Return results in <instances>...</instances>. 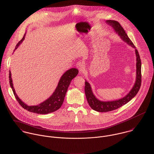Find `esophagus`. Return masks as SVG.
I'll list each match as a JSON object with an SVG mask.
<instances>
[{
	"mask_svg": "<svg viewBox=\"0 0 154 154\" xmlns=\"http://www.w3.org/2000/svg\"><path fill=\"white\" fill-rule=\"evenodd\" d=\"M76 66H77V68L79 69V72H80V73L83 71V69H84V68H85L84 65H83L82 62H79L77 63Z\"/></svg>",
	"mask_w": 154,
	"mask_h": 154,
	"instance_id": "1",
	"label": "esophagus"
}]
</instances>
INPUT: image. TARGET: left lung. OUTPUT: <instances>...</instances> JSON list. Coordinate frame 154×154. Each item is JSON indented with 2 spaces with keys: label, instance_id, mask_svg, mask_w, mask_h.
<instances>
[{
  "label": "left lung",
  "instance_id": "1",
  "mask_svg": "<svg viewBox=\"0 0 154 154\" xmlns=\"http://www.w3.org/2000/svg\"><path fill=\"white\" fill-rule=\"evenodd\" d=\"M106 23H107L108 25L111 26L113 28L115 32L118 34V35L121 37L123 41H124L128 45L135 49V54L136 57V77L134 86L127 95H125L122 99L112 101H101L97 99L93 93L91 85L86 80L85 91L87 100L90 106L93 110L100 112L111 111L117 109L123 106L124 105L126 104L138 93L142 82L141 60L138 51L136 49V47L134 46L131 40L128 38L125 31H124L123 27L119 22L114 20H106Z\"/></svg>",
  "mask_w": 154,
  "mask_h": 154
}]
</instances>
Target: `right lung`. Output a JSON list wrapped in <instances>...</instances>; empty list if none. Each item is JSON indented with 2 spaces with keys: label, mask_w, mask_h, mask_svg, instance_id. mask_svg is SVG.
I'll use <instances>...</instances> for the list:
<instances>
[{
  "label": "right lung",
  "mask_w": 154,
  "mask_h": 154,
  "mask_svg": "<svg viewBox=\"0 0 154 154\" xmlns=\"http://www.w3.org/2000/svg\"><path fill=\"white\" fill-rule=\"evenodd\" d=\"M25 36L26 33L24 34L23 38L16 45L14 51L18 48V47L24 40ZM79 70L76 68H71L65 72V73H63V74L62 75L54 92L46 100L37 105L29 106L25 103L23 101H22L21 99L18 96L13 86L12 80L11 77V72L10 70L9 73V84L16 99L23 108L31 112L39 114H46L55 112L61 108L68 86L70 85L71 80L77 76Z\"/></svg>",
  "instance_id": "obj_1"
}]
</instances>
